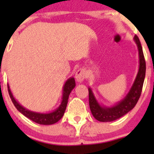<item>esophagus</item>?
Listing matches in <instances>:
<instances>
[{"label":"esophagus","mask_w":154,"mask_h":154,"mask_svg":"<svg viewBox=\"0 0 154 154\" xmlns=\"http://www.w3.org/2000/svg\"><path fill=\"white\" fill-rule=\"evenodd\" d=\"M85 77H86V72L83 69H79L78 71L76 72L75 78L78 83H82L84 80Z\"/></svg>","instance_id":"34e87169"}]
</instances>
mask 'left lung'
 Masks as SVG:
<instances>
[{
    "label": "left lung",
    "mask_w": 154,
    "mask_h": 154,
    "mask_svg": "<svg viewBox=\"0 0 154 154\" xmlns=\"http://www.w3.org/2000/svg\"><path fill=\"white\" fill-rule=\"evenodd\" d=\"M133 40L139 51V71L127 95L113 106H103L97 101L91 88L88 87L90 109L94 119L99 122H109L120 119L134 108L140 97L145 77L146 64L142 45L137 35H135Z\"/></svg>",
    "instance_id": "1"
}]
</instances>
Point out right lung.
I'll list each match as a JSON object with an SVG mask.
<instances>
[{"mask_svg":"<svg viewBox=\"0 0 154 154\" xmlns=\"http://www.w3.org/2000/svg\"><path fill=\"white\" fill-rule=\"evenodd\" d=\"M75 80H74V78L73 77H70V78H68L66 80L64 86L63 87V97H62L61 103H60V106L57 107L55 110L48 113L37 112H33L27 109H26L25 107H24L22 105L20 104L15 100L12 91H11L9 85L8 91L14 106H15V108L21 114H23L24 116H26L29 119H30L32 122H35L37 124H39V125H50L57 123V122H59L63 118L65 111H66V106H67L69 94L71 93V91L73 90V88L75 87Z\"/></svg>","mask_w":154,"mask_h":154,"instance_id":"right-lung-1","label":"right lung"}]
</instances>
